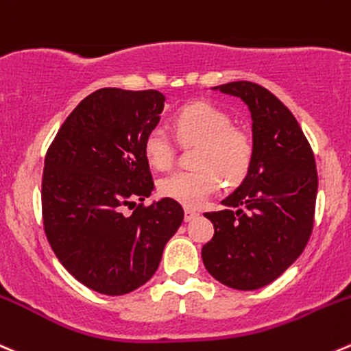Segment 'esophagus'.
Wrapping results in <instances>:
<instances>
[{
	"label": "esophagus",
	"instance_id": "1",
	"mask_svg": "<svg viewBox=\"0 0 351 351\" xmlns=\"http://www.w3.org/2000/svg\"><path fill=\"white\" fill-rule=\"evenodd\" d=\"M197 216H199V213H197V210L189 209V207H186V209H185V221H186V223H189V221H192V219H195Z\"/></svg>",
	"mask_w": 351,
	"mask_h": 351
}]
</instances>
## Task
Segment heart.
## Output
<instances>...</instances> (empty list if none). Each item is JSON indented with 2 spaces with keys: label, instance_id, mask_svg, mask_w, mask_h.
Listing matches in <instances>:
<instances>
[{
  "label": "heart",
  "instance_id": "b5f03b06",
  "mask_svg": "<svg viewBox=\"0 0 351 351\" xmlns=\"http://www.w3.org/2000/svg\"><path fill=\"white\" fill-rule=\"evenodd\" d=\"M176 138L182 144H193V162L190 171H173L158 182V192L166 199L186 207H199L219 190L223 178L237 185L247 176L254 161V142L240 127L231 125V117L221 108L197 101L186 104L173 118ZM144 156L156 169H166L175 158V144L165 128L154 127L144 138Z\"/></svg>",
  "mask_w": 351,
  "mask_h": 351
}]
</instances>
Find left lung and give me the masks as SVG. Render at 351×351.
<instances>
[{"label": "left lung", "mask_w": 351, "mask_h": 351, "mask_svg": "<svg viewBox=\"0 0 351 351\" xmlns=\"http://www.w3.org/2000/svg\"><path fill=\"white\" fill-rule=\"evenodd\" d=\"M243 101L252 114L254 161L243 182L206 213L213 240L202 247L210 276L234 290L273 283L300 257L314 228L317 169L291 111L254 82L214 87Z\"/></svg>", "instance_id": "obj_1"}]
</instances>
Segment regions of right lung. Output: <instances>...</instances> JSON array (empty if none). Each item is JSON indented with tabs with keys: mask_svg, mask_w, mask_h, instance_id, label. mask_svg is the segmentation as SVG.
<instances>
[{
	"mask_svg": "<svg viewBox=\"0 0 351 351\" xmlns=\"http://www.w3.org/2000/svg\"><path fill=\"white\" fill-rule=\"evenodd\" d=\"M165 101L152 89L96 90L71 111L46 152L44 233L64 269L97 293L125 295L147 283L183 221L176 200L144 206L154 190L144 138ZM127 206L134 213H125Z\"/></svg>",
	"mask_w": 351,
	"mask_h": 351,
	"instance_id": "1",
	"label": "right lung"
}]
</instances>
